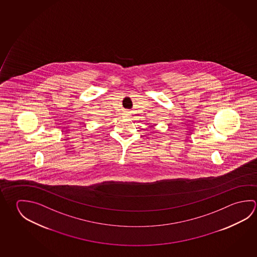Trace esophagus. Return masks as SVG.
Masks as SVG:
<instances>
[{"label": "esophagus", "instance_id": "1", "mask_svg": "<svg viewBox=\"0 0 257 257\" xmlns=\"http://www.w3.org/2000/svg\"><path fill=\"white\" fill-rule=\"evenodd\" d=\"M130 112H129V111H124V112H123V115H124V116H125V117H128V116H129V115H130Z\"/></svg>", "mask_w": 257, "mask_h": 257}]
</instances>
